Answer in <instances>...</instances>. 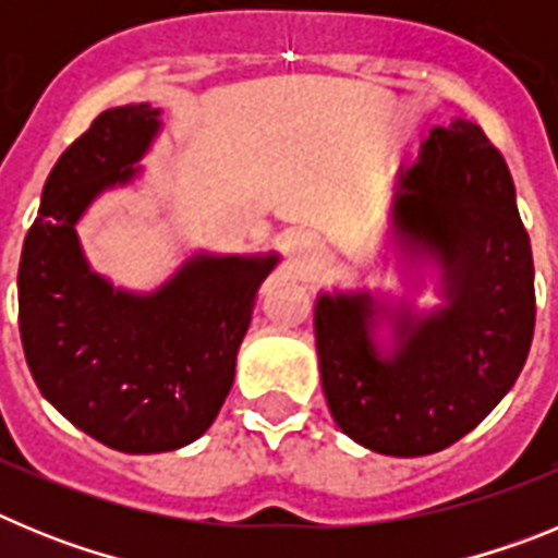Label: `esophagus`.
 <instances>
[{
	"mask_svg": "<svg viewBox=\"0 0 558 558\" xmlns=\"http://www.w3.org/2000/svg\"><path fill=\"white\" fill-rule=\"evenodd\" d=\"M288 248L290 254L295 256V263H307L310 256L318 251V243H315V236L307 234V231H295V234L290 236Z\"/></svg>",
	"mask_w": 558,
	"mask_h": 558,
	"instance_id": "34e87169",
	"label": "esophagus"
}]
</instances>
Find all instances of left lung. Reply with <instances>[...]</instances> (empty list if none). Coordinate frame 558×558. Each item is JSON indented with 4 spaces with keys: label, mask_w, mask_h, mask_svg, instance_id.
Masks as SVG:
<instances>
[{
    "label": "left lung",
    "mask_w": 558,
    "mask_h": 558,
    "mask_svg": "<svg viewBox=\"0 0 558 558\" xmlns=\"http://www.w3.org/2000/svg\"><path fill=\"white\" fill-rule=\"evenodd\" d=\"M399 251L441 270L433 313L386 307L372 293H322L315 349L338 427L383 456L456 445L495 411L529 357L534 256L506 159L470 120L433 128L391 206ZM392 327L379 348L376 329Z\"/></svg>",
    "instance_id": "8db88e82"
}]
</instances>
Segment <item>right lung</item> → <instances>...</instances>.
<instances>
[{"label":"right lung","mask_w":558,"mask_h":558,"mask_svg":"<svg viewBox=\"0 0 558 558\" xmlns=\"http://www.w3.org/2000/svg\"><path fill=\"white\" fill-rule=\"evenodd\" d=\"M159 108H108L61 153L19 263V332L38 391L111 450L170 452L204 436L234 383L236 349L279 256L195 254L153 293L88 268L77 220L159 133Z\"/></svg>","instance_id":"right-lung-1"}]
</instances>
